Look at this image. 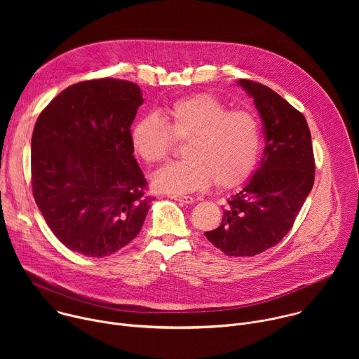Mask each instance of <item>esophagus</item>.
Masks as SVG:
<instances>
[{"mask_svg":"<svg viewBox=\"0 0 359 359\" xmlns=\"http://www.w3.org/2000/svg\"><path fill=\"white\" fill-rule=\"evenodd\" d=\"M172 198H175L176 201L183 203V204H191L194 201V198L191 196H172Z\"/></svg>","mask_w":359,"mask_h":359,"instance_id":"34e87169","label":"esophagus"}]
</instances>
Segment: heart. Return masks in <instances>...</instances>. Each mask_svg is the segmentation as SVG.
<instances>
[{
	"mask_svg": "<svg viewBox=\"0 0 359 359\" xmlns=\"http://www.w3.org/2000/svg\"><path fill=\"white\" fill-rule=\"evenodd\" d=\"M173 137L187 140L183 161L172 162L151 176V186L169 194L209 187H234L254 170L262 133L257 119L245 111H229L209 93L179 99L156 114L139 118L130 130L135 155L147 165L166 159Z\"/></svg>",
	"mask_w": 359,
	"mask_h": 359,
	"instance_id": "obj_1",
	"label": "heart"
}]
</instances>
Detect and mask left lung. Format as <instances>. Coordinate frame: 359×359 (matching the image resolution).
<instances>
[{
	"label": "left lung",
	"instance_id": "left-lung-1",
	"mask_svg": "<svg viewBox=\"0 0 359 359\" xmlns=\"http://www.w3.org/2000/svg\"><path fill=\"white\" fill-rule=\"evenodd\" d=\"M254 99L264 125L266 146L260 166L229 198L222 224L208 240L231 257H252L278 244L314 184L311 133L301 112L259 82H237Z\"/></svg>",
	"mask_w": 359,
	"mask_h": 359
}]
</instances>
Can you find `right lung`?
<instances>
[{
	"instance_id": "add662e5",
	"label": "right lung",
	"mask_w": 359,
	"mask_h": 359,
	"mask_svg": "<svg viewBox=\"0 0 359 359\" xmlns=\"http://www.w3.org/2000/svg\"><path fill=\"white\" fill-rule=\"evenodd\" d=\"M140 88L104 78L71 85L49 102L31 139L32 194L69 250L107 257L140 231L150 208L130 125Z\"/></svg>"
}]
</instances>
